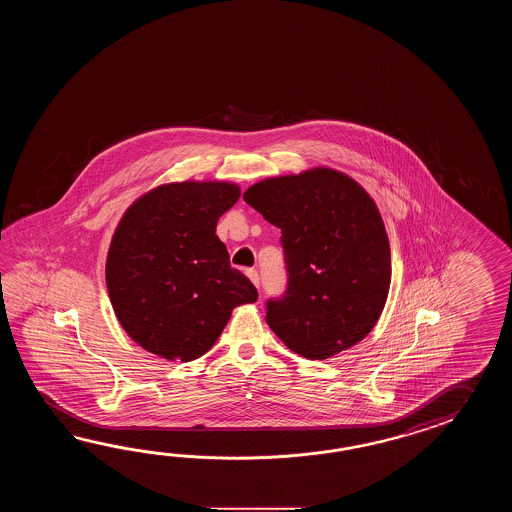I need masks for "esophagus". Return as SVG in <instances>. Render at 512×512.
Listing matches in <instances>:
<instances>
[{
    "mask_svg": "<svg viewBox=\"0 0 512 512\" xmlns=\"http://www.w3.org/2000/svg\"><path fill=\"white\" fill-rule=\"evenodd\" d=\"M247 276H249V280H251L256 287H260V274L256 269H247Z\"/></svg>",
    "mask_w": 512,
    "mask_h": 512,
    "instance_id": "34e87169",
    "label": "esophagus"
}]
</instances>
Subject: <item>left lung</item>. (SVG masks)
Segmentation results:
<instances>
[{
  "instance_id": "left-lung-1",
  "label": "left lung",
  "mask_w": 512,
  "mask_h": 512,
  "mask_svg": "<svg viewBox=\"0 0 512 512\" xmlns=\"http://www.w3.org/2000/svg\"><path fill=\"white\" fill-rule=\"evenodd\" d=\"M245 203L282 230L287 287L267 300V324L287 348L324 360L370 333L392 278L390 243L368 192L315 168L252 185Z\"/></svg>"
}]
</instances>
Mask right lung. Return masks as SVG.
Returning <instances> with one entry per match:
<instances>
[{
  "instance_id": "add662e5",
  "label": "right lung",
  "mask_w": 512,
  "mask_h": 512,
  "mask_svg": "<svg viewBox=\"0 0 512 512\" xmlns=\"http://www.w3.org/2000/svg\"><path fill=\"white\" fill-rule=\"evenodd\" d=\"M240 199L232 183H172L137 199L120 219L106 261L109 300L139 346L168 360L205 355L234 307L258 300L230 267L218 219Z\"/></svg>"
}]
</instances>
